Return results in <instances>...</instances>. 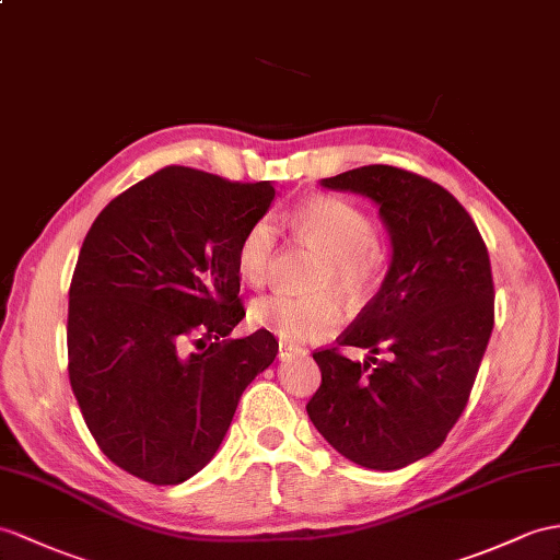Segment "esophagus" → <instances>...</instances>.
<instances>
[{
	"instance_id": "34e87169",
	"label": "esophagus",
	"mask_w": 560,
	"mask_h": 560,
	"mask_svg": "<svg viewBox=\"0 0 560 560\" xmlns=\"http://www.w3.org/2000/svg\"><path fill=\"white\" fill-rule=\"evenodd\" d=\"M294 353H302V349L294 347V345H288V342H280V351H278V359L280 361L294 357Z\"/></svg>"
}]
</instances>
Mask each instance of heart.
<instances>
[{
    "label": "heart",
    "mask_w": 560,
    "mask_h": 560,
    "mask_svg": "<svg viewBox=\"0 0 560 560\" xmlns=\"http://www.w3.org/2000/svg\"><path fill=\"white\" fill-rule=\"evenodd\" d=\"M294 235L325 256L316 278L318 292H337L349 304H359L375 290L385 270V249L375 240L371 213L345 197L318 195L304 199L290 215ZM278 228L268 215L256 218L244 230L237 247L240 276L249 284H264L276 258ZM249 320L276 335L280 342L306 345L330 337L342 308L332 294L288 296L272 294L256 299Z\"/></svg>",
    "instance_id": "b5f03b06"
}]
</instances>
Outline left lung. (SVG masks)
I'll return each instance as SVG.
<instances>
[{
  "mask_svg": "<svg viewBox=\"0 0 560 560\" xmlns=\"http://www.w3.org/2000/svg\"><path fill=\"white\" fill-rule=\"evenodd\" d=\"M323 185L380 203L392 266L359 318L313 351L320 387L306 411L345 458L399 470L442 446L470 399L494 327L492 264L470 213L430 177L373 163ZM345 346L374 357L351 362Z\"/></svg>",
  "mask_w": 560,
  "mask_h": 560,
  "instance_id": "1",
  "label": "left lung"
}]
</instances>
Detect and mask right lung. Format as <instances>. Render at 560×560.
Listing matches in <instances>:
<instances>
[{
	"instance_id": "add662e5",
	"label": "right lung",
	"mask_w": 560,
	"mask_h": 560,
	"mask_svg": "<svg viewBox=\"0 0 560 560\" xmlns=\"http://www.w3.org/2000/svg\"><path fill=\"white\" fill-rule=\"evenodd\" d=\"M276 187L166 166L106 203L68 290V377L104 456L152 485L213 458L252 380L276 361L244 318L237 247ZM195 348V352H189Z\"/></svg>"
}]
</instances>
